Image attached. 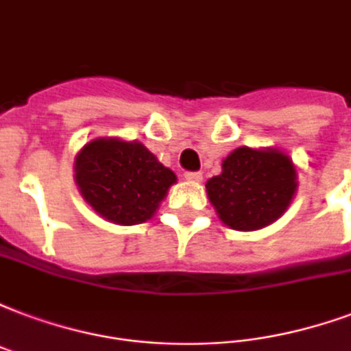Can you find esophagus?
Wrapping results in <instances>:
<instances>
[{
  "label": "esophagus",
  "instance_id": "esophagus-1",
  "mask_svg": "<svg viewBox=\"0 0 351 351\" xmlns=\"http://www.w3.org/2000/svg\"><path fill=\"white\" fill-rule=\"evenodd\" d=\"M185 179L186 181H191V183H199V181L204 179V176H202V172H186Z\"/></svg>",
  "mask_w": 351,
  "mask_h": 351
}]
</instances>
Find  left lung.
I'll use <instances>...</instances> for the list:
<instances>
[{
  "label": "left lung",
  "mask_w": 351,
  "mask_h": 351,
  "mask_svg": "<svg viewBox=\"0 0 351 351\" xmlns=\"http://www.w3.org/2000/svg\"><path fill=\"white\" fill-rule=\"evenodd\" d=\"M207 197L228 228L257 231L285 215L296 196L298 170L278 147H237L222 173L205 183Z\"/></svg>",
  "instance_id": "1"
}]
</instances>
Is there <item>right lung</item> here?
Listing matches in <instances>:
<instances>
[{
	"instance_id": "obj_1",
	"label": "right lung",
	"mask_w": 351,
	"mask_h": 351,
	"mask_svg": "<svg viewBox=\"0 0 351 351\" xmlns=\"http://www.w3.org/2000/svg\"><path fill=\"white\" fill-rule=\"evenodd\" d=\"M73 172L83 199L118 226L147 222L178 183L176 173L142 142L118 136L86 142L73 159Z\"/></svg>"
}]
</instances>
